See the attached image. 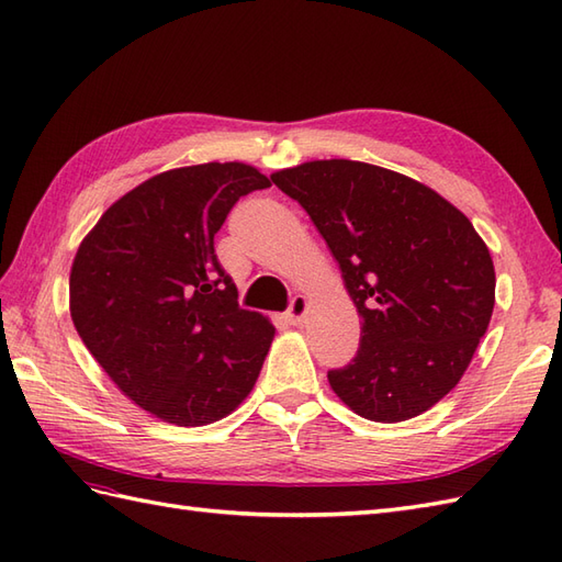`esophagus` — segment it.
<instances>
[{
  "label": "esophagus",
  "instance_id": "34e87169",
  "mask_svg": "<svg viewBox=\"0 0 562 562\" xmlns=\"http://www.w3.org/2000/svg\"><path fill=\"white\" fill-rule=\"evenodd\" d=\"M306 311H308V299L296 294V296L290 301V308H286V321H290L292 325H299L301 321L306 318Z\"/></svg>",
  "mask_w": 562,
  "mask_h": 562
}]
</instances>
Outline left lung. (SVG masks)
Wrapping results in <instances>:
<instances>
[{"instance_id": "left-lung-1", "label": "left lung", "mask_w": 562, "mask_h": 562, "mask_svg": "<svg viewBox=\"0 0 562 562\" xmlns=\"http://www.w3.org/2000/svg\"><path fill=\"white\" fill-rule=\"evenodd\" d=\"M270 180L299 201L341 268L363 318L335 394L375 423H401L449 394L494 311V261L472 223L435 190L347 158L308 161Z\"/></svg>"}]
</instances>
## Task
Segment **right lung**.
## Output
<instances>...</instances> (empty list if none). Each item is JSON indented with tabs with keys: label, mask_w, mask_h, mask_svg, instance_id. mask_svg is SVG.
<instances>
[{
	"label": "right lung",
	"mask_w": 562,
	"mask_h": 562,
	"mask_svg": "<svg viewBox=\"0 0 562 562\" xmlns=\"http://www.w3.org/2000/svg\"><path fill=\"white\" fill-rule=\"evenodd\" d=\"M270 180L247 164L166 170L121 196L70 268V318L119 390L178 427L225 418L254 390L276 327L237 304L213 237Z\"/></svg>",
	"instance_id": "add662e5"
}]
</instances>
